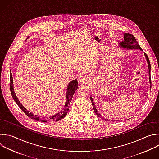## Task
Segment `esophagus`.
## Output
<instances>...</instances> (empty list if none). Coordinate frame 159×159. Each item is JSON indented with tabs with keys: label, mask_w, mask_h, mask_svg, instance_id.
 Listing matches in <instances>:
<instances>
[{
	"label": "esophagus",
	"mask_w": 159,
	"mask_h": 159,
	"mask_svg": "<svg viewBox=\"0 0 159 159\" xmlns=\"http://www.w3.org/2000/svg\"><path fill=\"white\" fill-rule=\"evenodd\" d=\"M79 80L81 82H83V83H85L87 81V78L85 75H80L79 77Z\"/></svg>",
	"instance_id": "34e87169"
}]
</instances>
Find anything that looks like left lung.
<instances>
[{"mask_svg": "<svg viewBox=\"0 0 159 159\" xmlns=\"http://www.w3.org/2000/svg\"><path fill=\"white\" fill-rule=\"evenodd\" d=\"M124 40L121 42L120 45L124 48H129V49H132V48H137V49H140L142 50L141 47H140V45H139L138 42L136 41V39L135 38V37L134 35H132L130 34H124ZM145 56L146 57V59L147 61L148 62V69H149V79H150V83L151 85V77H150V63L148 59V57H147V54L145 53ZM90 100L92 101V105H93V110L95 112V114L97 115L98 117H99L100 118L102 117L101 115L99 114V112H98V111L97 110V109L95 108V106L94 105V103L93 102V100L92 98V97H90ZM103 119V118H102ZM109 120L107 119V121H108Z\"/></svg>", "mask_w": 159, "mask_h": 159, "instance_id": "8db88e82", "label": "left lung"}]
</instances>
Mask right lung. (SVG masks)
<instances>
[{
  "mask_svg": "<svg viewBox=\"0 0 159 159\" xmlns=\"http://www.w3.org/2000/svg\"><path fill=\"white\" fill-rule=\"evenodd\" d=\"M79 85H78V82L77 79H75L74 80H72V82H70L69 85H68V87L67 89V97H66V102L64 105V109L59 113L56 114V115H54L52 116H50L48 117V120H55V121H59L61 119H62L67 114L68 111H69V105H70V102L72 100V97L74 94V92H75V90L77 89ZM10 90L11 92V94L14 100V101L16 102V103L18 105V106L20 108V109L30 119H34L35 120H41L40 119L39 117H38L36 115H34L32 113L29 112L24 106L20 103V101L19 100L18 98L17 97L14 90V87H13V79H12V73L11 72V75H10ZM42 122H47V120H41Z\"/></svg>",
  "mask_w": 159,
  "mask_h": 159,
  "instance_id": "right-lung-1",
  "label": "right lung"
}]
</instances>
